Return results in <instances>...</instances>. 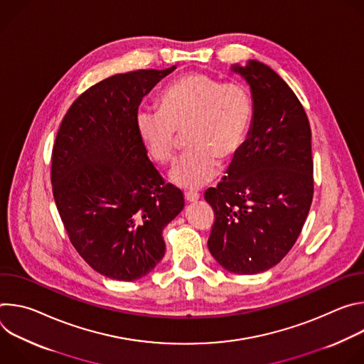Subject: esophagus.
Instances as JSON below:
<instances>
[{"instance_id":"obj_1","label":"esophagus","mask_w":364,"mask_h":364,"mask_svg":"<svg viewBox=\"0 0 364 364\" xmlns=\"http://www.w3.org/2000/svg\"><path fill=\"white\" fill-rule=\"evenodd\" d=\"M184 198H186L187 201L193 203V201H197V200L200 198V194H198L197 191H186V193H184Z\"/></svg>"}]
</instances>
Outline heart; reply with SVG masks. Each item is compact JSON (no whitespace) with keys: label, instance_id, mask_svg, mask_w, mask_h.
I'll return each mask as SVG.
<instances>
[{"label":"heart","instance_id":"heart-1","mask_svg":"<svg viewBox=\"0 0 364 364\" xmlns=\"http://www.w3.org/2000/svg\"><path fill=\"white\" fill-rule=\"evenodd\" d=\"M253 115L249 89L239 82L191 72L170 83L160 108H139L135 129L149 157L160 166L174 160L178 132L186 129L190 148L170 171L181 188H200L220 173V159L239 151Z\"/></svg>","mask_w":364,"mask_h":364}]
</instances>
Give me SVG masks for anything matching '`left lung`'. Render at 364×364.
Returning a JSON list of instances; mask_svg holds the SVG:
<instances>
[{
    "mask_svg": "<svg viewBox=\"0 0 364 364\" xmlns=\"http://www.w3.org/2000/svg\"><path fill=\"white\" fill-rule=\"evenodd\" d=\"M232 69L250 85L253 121L228 176L204 193L215 212L207 245L225 269L253 275L282 261L308 216L311 127L296 95L271 68L249 62Z\"/></svg>",
    "mask_w": 364,
    "mask_h": 364,
    "instance_id": "1",
    "label": "left lung"
}]
</instances>
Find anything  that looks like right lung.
Returning <instances> with one entry per match:
<instances>
[{
	"mask_svg": "<svg viewBox=\"0 0 364 364\" xmlns=\"http://www.w3.org/2000/svg\"><path fill=\"white\" fill-rule=\"evenodd\" d=\"M135 70L85 90L66 112L51 152V186L68 236L85 262L135 281L164 253L163 229L184 207L180 188L149 161L135 129L142 97L168 76Z\"/></svg>",
	"mask_w": 364,
	"mask_h": 364,
	"instance_id": "1",
	"label": "right lung"
}]
</instances>
